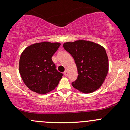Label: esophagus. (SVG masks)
<instances>
[{
    "label": "esophagus",
    "mask_w": 130,
    "mask_h": 130,
    "mask_svg": "<svg viewBox=\"0 0 130 130\" xmlns=\"http://www.w3.org/2000/svg\"><path fill=\"white\" fill-rule=\"evenodd\" d=\"M64 76H68V71H67V70H66V71H65V72H64Z\"/></svg>",
    "instance_id": "obj_1"
}]
</instances>
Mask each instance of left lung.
I'll list each match as a JSON object with an SVG mask.
<instances>
[{
	"instance_id": "obj_1",
	"label": "left lung",
	"mask_w": 130,
	"mask_h": 130,
	"mask_svg": "<svg viewBox=\"0 0 130 130\" xmlns=\"http://www.w3.org/2000/svg\"><path fill=\"white\" fill-rule=\"evenodd\" d=\"M63 47L73 57L77 79L72 86L82 93H90L101 87L108 74L109 60L105 49L92 41L79 40L66 42Z\"/></svg>"
}]
</instances>
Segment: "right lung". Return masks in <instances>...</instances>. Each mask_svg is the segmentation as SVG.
<instances>
[{"label": "right lung", "mask_w": 130, "mask_h": 130, "mask_svg": "<svg viewBox=\"0 0 130 130\" xmlns=\"http://www.w3.org/2000/svg\"><path fill=\"white\" fill-rule=\"evenodd\" d=\"M60 43H37L27 47L21 54L19 71L22 80L30 90L44 95L59 84L63 74L56 69L51 57Z\"/></svg>", "instance_id": "right-lung-1"}]
</instances>
